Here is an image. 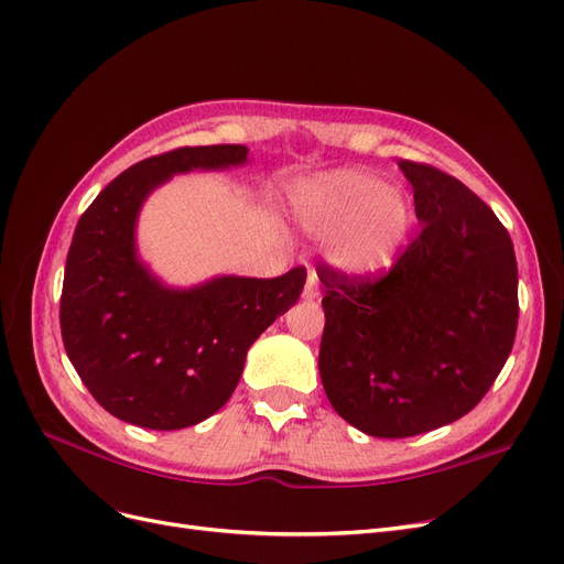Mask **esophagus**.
<instances>
[{
  "mask_svg": "<svg viewBox=\"0 0 564 564\" xmlns=\"http://www.w3.org/2000/svg\"><path fill=\"white\" fill-rule=\"evenodd\" d=\"M303 296H305L307 301L319 296V278H317V273H314V270H310V273H307V282H305V289H303Z\"/></svg>",
  "mask_w": 564,
  "mask_h": 564,
  "instance_id": "esophagus-1",
  "label": "esophagus"
}]
</instances>
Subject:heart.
<instances>
[{
	"label": "heart",
	"mask_w": 564,
	"mask_h": 564,
	"mask_svg": "<svg viewBox=\"0 0 564 564\" xmlns=\"http://www.w3.org/2000/svg\"><path fill=\"white\" fill-rule=\"evenodd\" d=\"M291 206L310 234L328 236V259L360 278L384 273L393 265L414 221L408 196L358 169L301 183Z\"/></svg>",
	"instance_id": "heart-1"
}]
</instances>
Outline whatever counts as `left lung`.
<instances>
[{"label":"left lung","instance_id":"8db88e82","mask_svg":"<svg viewBox=\"0 0 564 564\" xmlns=\"http://www.w3.org/2000/svg\"><path fill=\"white\" fill-rule=\"evenodd\" d=\"M400 169L421 231L389 273L317 268L324 391L360 433L389 440L475 410L518 326V265L502 221L458 177L410 160Z\"/></svg>","mask_w":564,"mask_h":564}]
</instances>
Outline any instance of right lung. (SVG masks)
<instances>
[{"instance_id": "1", "label": "right lung", "mask_w": 564, "mask_h": 564, "mask_svg": "<svg viewBox=\"0 0 564 564\" xmlns=\"http://www.w3.org/2000/svg\"><path fill=\"white\" fill-rule=\"evenodd\" d=\"M245 145L175 148L120 173L78 219L59 328L66 356L106 412L150 431L213 416L238 387L247 349L301 296L303 265L273 280L217 278L166 289L137 259L145 196L173 173L245 164Z\"/></svg>"}]
</instances>
